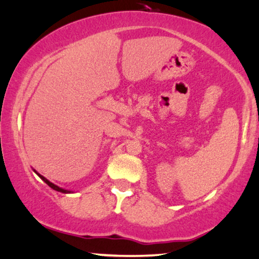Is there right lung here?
I'll list each match as a JSON object with an SVG mask.
<instances>
[{
	"mask_svg": "<svg viewBox=\"0 0 259 259\" xmlns=\"http://www.w3.org/2000/svg\"><path fill=\"white\" fill-rule=\"evenodd\" d=\"M34 172H35L36 175H37V176H38L39 178H41V180H42L43 182H46V183L48 184L50 188L54 189V190H56V191H58V192H62V194H72V192H74V191H70V190H65V189H63V188H60V187H57L56 184L52 183V182L47 180V178H46L45 176H42V175H41V174H38L37 171H36V170H34Z\"/></svg>",
	"mask_w": 259,
	"mask_h": 259,
	"instance_id": "right-lung-1",
	"label": "right lung"
}]
</instances>
